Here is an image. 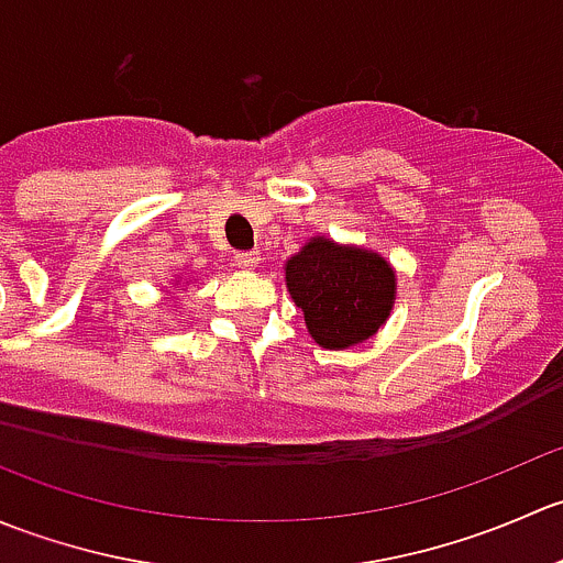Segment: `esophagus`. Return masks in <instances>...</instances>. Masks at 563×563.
I'll return each mask as SVG.
<instances>
[{
    "instance_id": "1",
    "label": "esophagus",
    "mask_w": 563,
    "mask_h": 563,
    "mask_svg": "<svg viewBox=\"0 0 563 563\" xmlns=\"http://www.w3.org/2000/svg\"><path fill=\"white\" fill-rule=\"evenodd\" d=\"M234 264L242 266V269H253L258 264V253L255 250H240V253H234Z\"/></svg>"
}]
</instances>
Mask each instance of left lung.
<instances>
[{"mask_svg": "<svg viewBox=\"0 0 563 563\" xmlns=\"http://www.w3.org/2000/svg\"><path fill=\"white\" fill-rule=\"evenodd\" d=\"M286 286L323 349H349L378 332L395 299V272L382 255L334 242H308L286 264Z\"/></svg>", "mask_w": 563, "mask_h": 563, "instance_id": "obj_1", "label": "left lung"}]
</instances>
